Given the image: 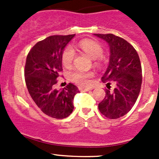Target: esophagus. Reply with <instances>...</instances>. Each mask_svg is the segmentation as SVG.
<instances>
[{
  "mask_svg": "<svg viewBox=\"0 0 159 159\" xmlns=\"http://www.w3.org/2000/svg\"><path fill=\"white\" fill-rule=\"evenodd\" d=\"M91 90V89H84V88H79V91H88Z\"/></svg>",
  "mask_w": 159,
  "mask_h": 159,
  "instance_id": "34e87169",
  "label": "esophagus"
}]
</instances>
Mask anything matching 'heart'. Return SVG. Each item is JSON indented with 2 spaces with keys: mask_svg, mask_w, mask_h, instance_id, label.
I'll return each mask as SVG.
<instances>
[{
  "mask_svg": "<svg viewBox=\"0 0 159 159\" xmlns=\"http://www.w3.org/2000/svg\"><path fill=\"white\" fill-rule=\"evenodd\" d=\"M78 48L89 54L91 57L96 59L98 63L100 58L103 54V48L99 43L92 40H82L78 43ZM75 57V52L70 47L65 48L62 53L61 61L65 67H69L73 62ZM98 59H97V58ZM94 73L93 71H84V70H75L70 74V78L73 82L81 86H88L90 84V78L94 77Z\"/></svg>",
  "mask_w": 159,
  "mask_h": 159,
  "instance_id": "heart-1",
  "label": "heart"
}]
</instances>
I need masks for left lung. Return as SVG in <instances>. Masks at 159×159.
Returning <instances> with one entry per match:
<instances>
[{
  "mask_svg": "<svg viewBox=\"0 0 159 159\" xmlns=\"http://www.w3.org/2000/svg\"><path fill=\"white\" fill-rule=\"evenodd\" d=\"M107 41L110 48V60L102 78L107 83L105 96L98 104L101 113L110 119L121 118L134 106L142 82V65L136 50L130 43L112 34H94ZM116 84L114 90L110 84Z\"/></svg>",
  "mask_w": 159,
  "mask_h": 159,
  "instance_id": "obj_1",
  "label": "left lung"
}]
</instances>
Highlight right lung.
<instances>
[{
    "mask_svg": "<svg viewBox=\"0 0 159 159\" xmlns=\"http://www.w3.org/2000/svg\"><path fill=\"white\" fill-rule=\"evenodd\" d=\"M75 35H52L38 41L30 50L25 63V83L30 97L45 115L57 119L71 114L74 98L79 91L71 83L61 91L54 89L63 70L64 48Z\"/></svg>",
    "mask_w": 159,
    "mask_h": 159,
    "instance_id": "right-lung-1",
    "label": "right lung"
}]
</instances>
